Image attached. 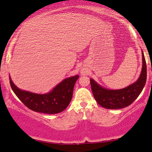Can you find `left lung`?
I'll return each mask as SVG.
<instances>
[{
	"mask_svg": "<svg viewBox=\"0 0 152 152\" xmlns=\"http://www.w3.org/2000/svg\"><path fill=\"white\" fill-rule=\"evenodd\" d=\"M142 69L136 83L120 90H108L90 79L92 92L98 103L108 109H120L130 105L138 98L146 81V64L142 52Z\"/></svg>",
	"mask_w": 152,
	"mask_h": 152,
	"instance_id": "1",
	"label": "left lung"
}]
</instances>
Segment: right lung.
I'll list each match as a JSON object with an SVG mask.
<instances>
[{"instance_id":"right-lung-1","label":"right lung","mask_w":152,"mask_h":152,"mask_svg":"<svg viewBox=\"0 0 152 152\" xmlns=\"http://www.w3.org/2000/svg\"><path fill=\"white\" fill-rule=\"evenodd\" d=\"M79 76L64 79L47 94H37L21 90L9 77L11 87L18 99L27 108L36 112L47 114L60 113L67 108L72 98L73 89Z\"/></svg>"}]
</instances>
